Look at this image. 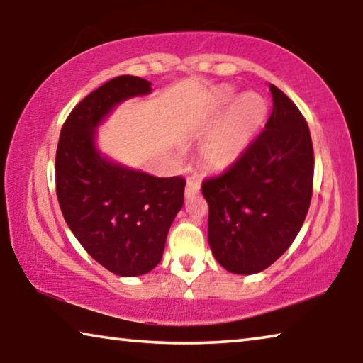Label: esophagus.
Segmentation results:
<instances>
[{
  "label": "esophagus",
  "mask_w": 363,
  "mask_h": 363,
  "mask_svg": "<svg viewBox=\"0 0 363 363\" xmlns=\"http://www.w3.org/2000/svg\"><path fill=\"white\" fill-rule=\"evenodd\" d=\"M200 192V182L196 179H189L186 186V196H194Z\"/></svg>",
  "instance_id": "34e87169"
}]
</instances>
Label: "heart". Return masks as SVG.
<instances>
[{
	"mask_svg": "<svg viewBox=\"0 0 363 363\" xmlns=\"http://www.w3.org/2000/svg\"><path fill=\"white\" fill-rule=\"evenodd\" d=\"M269 104L261 94L238 96L232 88L214 94L210 115L219 125L200 144V158L208 168L224 169L240 158L267 120Z\"/></svg>",
	"mask_w": 363,
	"mask_h": 363,
	"instance_id": "b5f03b06",
	"label": "heart"
}]
</instances>
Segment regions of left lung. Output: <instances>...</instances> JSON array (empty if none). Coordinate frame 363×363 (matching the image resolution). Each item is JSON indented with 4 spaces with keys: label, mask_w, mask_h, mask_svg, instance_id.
<instances>
[{
    "label": "left lung",
    "mask_w": 363,
    "mask_h": 363,
    "mask_svg": "<svg viewBox=\"0 0 363 363\" xmlns=\"http://www.w3.org/2000/svg\"><path fill=\"white\" fill-rule=\"evenodd\" d=\"M274 108L262 133L224 173L206 177L208 242L233 274L267 269L290 248L309 211L314 149L303 113L270 84Z\"/></svg>",
    "instance_id": "left-lung-1"
}]
</instances>
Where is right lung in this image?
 <instances>
[{
    "mask_svg": "<svg viewBox=\"0 0 363 363\" xmlns=\"http://www.w3.org/2000/svg\"><path fill=\"white\" fill-rule=\"evenodd\" d=\"M150 82L121 75L99 86L67 116L56 152V194L67 225L91 257L120 277L150 272L184 205L182 176L155 177L108 162L94 130L116 104L150 93Z\"/></svg>",
    "mask_w": 363,
    "mask_h": 363,
    "instance_id": "1",
    "label": "right lung"
}]
</instances>
